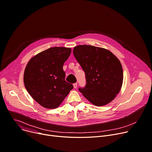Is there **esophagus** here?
I'll use <instances>...</instances> for the list:
<instances>
[{
  "instance_id": "esophagus-1",
  "label": "esophagus",
  "mask_w": 152,
  "mask_h": 152,
  "mask_svg": "<svg viewBox=\"0 0 152 152\" xmlns=\"http://www.w3.org/2000/svg\"><path fill=\"white\" fill-rule=\"evenodd\" d=\"M73 86H74V88L75 89V88H77V83H74V85H73Z\"/></svg>"
}]
</instances>
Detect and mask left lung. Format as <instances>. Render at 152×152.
<instances>
[{"mask_svg": "<svg viewBox=\"0 0 152 152\" xmlns=\"http://www.w3.org/2000/svg\"><path fill=\"white\" fill-rule=\"evenodd\" d=\"M73 53L85 72L86 85L80 92L92 104L101 107L113 101L123 83L119 60L111 51L90 45L75 46Z\"/></svg>", "mask_w": 152, "mask_h": 152, "instance_id": "obj_1", "label": "left lung"}]
</instances>
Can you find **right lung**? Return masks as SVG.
Wrapping results in <instances>:
<instances>
[{"label": "right lung", "instance_id": "1", "mask_svg": "<svg viewBox=\"0 0 152 152\" xmlns=\"http://www.w3.org/2000/svg\"><path fill=\"white\" fill-rule=\"evenodd\" d=\"M71 49L54 47L33 56L24 70V83L31 97L45 108L59 107L73 85L65 81L63 66Z\"/></svg>", "mask_w": 152, "mask_h": 152}]
</instances>
